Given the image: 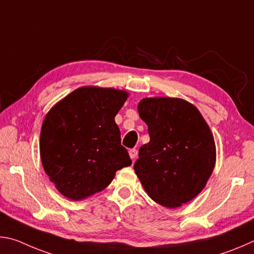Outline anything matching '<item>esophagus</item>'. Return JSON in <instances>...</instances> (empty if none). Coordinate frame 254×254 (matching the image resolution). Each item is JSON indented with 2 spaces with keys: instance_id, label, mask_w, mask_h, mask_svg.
Segmentation results:
<instances>
[{
  "instance_id": "obj_1",
  "label": "esophagus",
  "mask_w": 254,
  "mask_h": 254,
  "mask_svg": "<svg viewBox=\"0 0 254 254\" xmlns=\"http://www.w3.org/2000/svg\"><path fill=\"white\" fill-rule=\"evenodd\" d=\"M137 154H138V152H137V149H135V148L129 150V156L131 159H135L137 157Z\"/></svg>"
}]
</instances>
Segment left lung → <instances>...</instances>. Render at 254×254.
Returning a JSON list of instances; mask_svg holds the SVG:
<instances>
[{
    "instance_id": "8db88e82",
    "label": "left lung",
    "mask_w": 254,
    "mask_h": 254,
    "mask_svg": "<svg viewBox=\"0 0 254 254\" xmlns=\"http://www.w3.org/2000/svg\"><path fill=\"white\" fill-rule=\"evenodd\" d=\"M138 113L150 140L139 148L136 175L155 202L179 207L202 192L214 170L212 131L196 107L180 98H144Z\"/></svg>"
}]
</instances>
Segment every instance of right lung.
<instances>
[{"instance_id":"obj_1","label":"right lung","mask_w":254,"mask_h":254,"mask_svg":"<svg viewBox=\"0 0 254 254\" xmlns=\"http://www.w3.org/2000/svg\"><path fill=\"white\" fill-rule=\"evenodd\" d=\"M128 92L81 87L52 107L40 134V156L57 190L72 201L100 192L131 165L115 116Z\"/></svg>"}]
</instances>
